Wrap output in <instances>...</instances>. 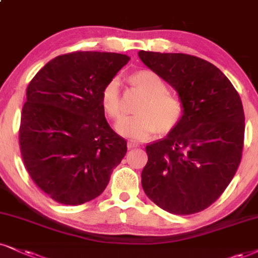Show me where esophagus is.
Masks as SVG:
<instances>
[{
    "mask_svg": "<svg viewBox=\"0 0 258 258\" xmlns=\"http://www.w3.org/2000/svg\"><path fill=\"white\" fill-rule=\"evenodd\" d=\"M128 148L129 149H134V148H138V147H140V145L138 144V142H133V141H129L128 142Z\"/></svg>",
    "mask_w": 258,
    "mask_h": 258,
    "instance_id": "1",
    "label": "esophagus"
}]
</instances>
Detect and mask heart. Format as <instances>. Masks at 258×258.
I'll return each mask as SVG.
<instances>
[{
  "mask_svg": "<svg viewBox=\"0 0 258 258\" xmlns=\"http://www.w3.org/2000/svg\"><path fill=\"white\" fill-rule=\"evenodd\" d=\"M126 81L133 90L142 95L135 106L136 114L117 123L119 135L130 140H146L152 135H166L179 125L184 116L183 101L167 92L161 76L149 69L132 73ZM100 106L110 119L117 120L123 113L117 80L107 81L100 91Z\"/></svg>",
  "mask_w": 258,
  "mask_h": 258,
  "instance_id": "obj_1",
  "label": "heart"
}]
</instances>
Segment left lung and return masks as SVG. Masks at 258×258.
Masks as SVG:
<instances>
[{"label": "left lung", "mask_w": 258, "mask_h": 258, "mask_svg": "<svg viewBox=\"0 0 258 258\" xmlns=\"http://www.w3.org/2000/svg\"><path fill=\"white\" fill-rule=\"evenodd\" d=\"M139 57L184 105L179 125L146 147L144 191L168 213H199L221 196L240 164L245 130L240 97L220 69L200 57L152 51H139Z\"/></svg>", "instance_id": "left-lung-1"}]
</instances>
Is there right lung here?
<instances>
[{
	"label": "right lung",
	"instance_id": "obj_1",
	"mask_svg": "<svg viewBox=\"0 0 258 258\" xmlns=\"http://www.w3.org/2000/svg\"><path fill=\"white\" fill-rule=\"evenodd\" d=\"M122 53L57 56L32 79L19 144L28 174L56 202L78 206L104 191L126 141L111 129L100 91L129 62Z\"/></svg>",
	"mask_w": 258,
	"mask_h": 258
}]
</instances>
